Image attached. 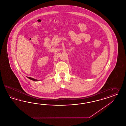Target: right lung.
Instances as JSON below:
<instances>
[{
  "label": "right lung",
  "mask_w": 126,
  "mask_h": 126,
  "mask_svg": "<svg viewBox=\"0 0 126 126\" xmlns=\"http://www.w3.org/2000/svg\"><path fill=\"white\" fill-rule=\"evenodd\" d=\"M29 79H31V80H33V81H39V80H38L37 79H33V78H30V77H28Z\"/></svg>",
  "instance_id": "right-lung-1"
}]
</instances>
